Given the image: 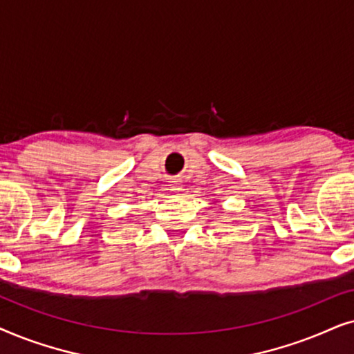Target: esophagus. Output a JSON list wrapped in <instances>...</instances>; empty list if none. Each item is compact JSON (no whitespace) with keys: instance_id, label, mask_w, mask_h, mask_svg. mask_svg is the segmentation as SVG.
Returning <instances> with one entry per match:
<instances>
[{"instance_id":"34e87169","label":"esophagus","mask_w":354,"mask_h":354,"mask_svg":"<svg viewBox=\"0 0 354 354\" xmlns=\"http://www.w3.org/2000/svg\"><path fill=\"white\" fill-rule=\"evenodd\" d=\"M168 186L171 187L173 192H180L183 189V185H181L180 180H171V181H169Z\"/></svg>"}]
</instances>
